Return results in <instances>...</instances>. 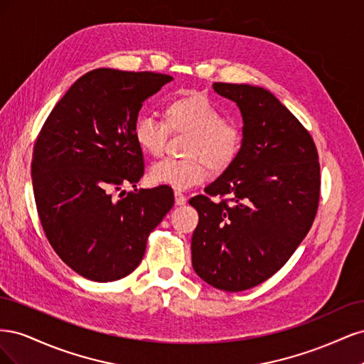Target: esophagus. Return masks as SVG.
<instances>
[{
    "label": "esophagus",
    "instance_id": "obj_1",
    "mask_svg": "<svg viewBox=\"0 0 364 364\" xmlns=\"http://www.w3.org/2000/svg\"><path fill=\"white\" fill-rule=\"evenodd\" d=\"M174 200H176V205H185L186 203V196L182 194L181 191H176L174 193Z\"/></svg>",
    "mask_w": 364,
    "mask_h": 364
}]
</instances>
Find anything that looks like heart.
<instances>
[{"label": "heart", "instance_id": "heart-1", "mask_svg": "<svg viewBox=\"0 0 364 364\" xmlns=\"http://www.w3.org/2000/svg\"><path fill=\"white\" fill-rule=\"evenodd\" d=\"M168 130L190 135L185 147L188 159L155 162L149 170V179L178 191L202 183L208 178V164L217 171L228 168L238 158L245 142L240 124L223 119L222 111L211 98L197 91H183L171 97L164 106V121L153 115L138 117L134 139L147 155L159 156Z\"/></svg>", "mask_w": 364, "mask_h": 364}]
</instances>
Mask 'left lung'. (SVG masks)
<instances>
[{
    "instance_id": "obj_1",
    "label": "left lung",
    "mask_w": 364,
    "mask_h": 364,
    "mask_svg": "<svg viewBox=\"0 0 364 364\" xmlns=\"http://www.w3.org/2000/svg\"><path fill=\"white\" fill-rule=\"evenodd\" d=\"M237 103L245 142L238 158L190 200L199 213L193 267L213 287L243 291L269 279L310 230L321 197V165L308 130L270 91L214 83ZM228 196L213 201L211 196Z\"/></svg>"
}]
</instances>
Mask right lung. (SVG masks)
I'll return each instance as SVG.
<instances>
[{
	"instance_id": "right-lung-1",
	"label": "right lung",
	"mask_w": 364,
	"mask_h": 364,
	"mask_svg": "<svg viewBox=\"0 0 364 364\" xmlns=\"http://www.w3.org/2000/svg\"><path fill=\"white\" fill-rule=\"evenodd\" d=\"M173 80L158 73L98 68L82 75L43 123L31 181L41 223L60 259L83 278L127 277L173 203L170 186L114 199L144 174L134 124L144 100ZM126 191H121V195Z\"/></svg>"
}]
</instances>
